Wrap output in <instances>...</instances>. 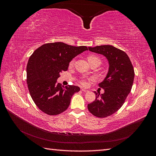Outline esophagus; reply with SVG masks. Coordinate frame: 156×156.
<instances>
[{
	"label": "esophagus",
	"instance_id": "34e87169",
	"mask_svg": "<svg viewBox=\"0 0 156 156\" xmlns=\"http://www.w3.org/2000/svg\"><path fill=\"white\" fill-rule=\"evenodd\" d=\"M81 90H82L83 92H88V90L84 89V88H81Z\"/></svg>",
	"mask_w": 156,
	"mask_h": 156
}]
</instances>
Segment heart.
<instances>
[{"label": "heart", "instance_id": "b5f03b06", "mask_svg": "<svg viewBox=\"0 0 156 156\" xmlns=\"http://www.w3.org/2000/svg\"><path fill=\"white\" fill-rule=\"evenodd\" d=\"M98 60L100 61V58H99L98 56L94 55H89L88 56V62H90V61H92V60ZM74 62H75V59H72V60H71L70 62H69V66H73L74 64ZM81 84H83V85H85V84H87V83H86L85 81H84V80H83V81H81Z\"/></svg>", "mask_w": 156, "mask_h": 156}]
</instances>
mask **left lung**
Listing matches in <instances>:
<instances>
[{
    "instance_id": "1",
    "label": "left lung",
    "mask_w": 156,
    "mask_h": 156,
    "mask_svg": "<svg viewBox=\"0 0 156 156\" xmlns=\"http://www.w3.org/2000/svg\"><path fill=\"white\" fill-rule=\"evenodd\" d=\"M88 49L104 55L109 68L105 79L98 84L105 92L96 94V100L88 104L90 113L98 118H105L114 114L124 104L133 86L135 72L129 56L124 51L114 46L105 45Z\"/></svg>"
}]
</instances>
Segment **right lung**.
<instances>
[{"label": "right lung", "instance_id": "obj_1", "mask_svg": "<svg viewBox=\"0 0 156 156\" xmlns=\"http://www.w3.org/2000/svg\"><path fill=\"white\" fill-rule=\"evenodd\" d=\"M87 50L86 46L55 42L42 45L30 56L27 83L32 100L42 112L57 115L68 108L71 98L80 88L73 85L64 87L56 81L61 72L68 70L70 61Z\"/></svg>", "mask_w": 156, "mask_h": 156}]
</instances>
